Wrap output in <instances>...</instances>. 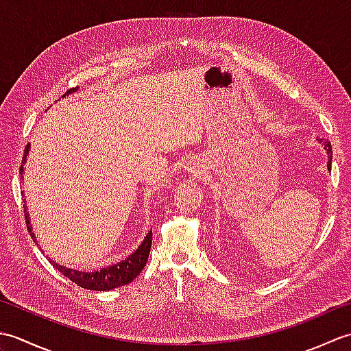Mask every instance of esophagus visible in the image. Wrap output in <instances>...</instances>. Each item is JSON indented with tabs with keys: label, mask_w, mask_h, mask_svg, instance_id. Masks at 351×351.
Returning a JSON list of instances; mask_svg holds the SVG:
<instances>
[{
	"label": "esophagus",
	"mask_w": 351,
	"mask_h": 351,
	"mask_svg": "<svg viewBox=\"0 0 351 351\" xmlns=\"http://www.w3.org/2000/svg\"><path fill=\"white\" fill-rule=\"evenodd\" d=\"M190 169H191V170H195V169H196V166H195V164H193V166H191Z\"/></svg>",
	"instance_id": "1"
}]
</instances>
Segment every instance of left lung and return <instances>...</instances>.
Returning <instances> with one entry per match:
<instances>
[{"label":"left lung","mask_w":351,"mask_h":351,"mask_svg":"<svg viewBox=\"0 0 351 351\" xmlns=\"http://www.w3.org/2000/svg\"><path fill=\"white\" fill-rule=\"evenodd\" d=\"M324 147H326V151H327V154H329V162H327V169H332V145H330V141H326L324 143Z\"/></svg>","instance_id":"1"}]
</instances>
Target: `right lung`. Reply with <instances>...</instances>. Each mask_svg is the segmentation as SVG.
Masks as SVG:
<instances>
[{
  "instance_id": "right-lung-1",
  "label": "right lung",
  "mask_w": 351,
  "mask_h": 351,
  "mask_svg": "<svg viewBox=\"0 0 351 351\" xmlns=\"http://www.w3.org/2000/svg\"><path fill=\"white\" fill-rule=\"evenodd\" d=\"M75 90H78V87L69 88V90L63 95V98L66 95H69ZM28 147L29 146L25 147L22 164H24L27 160ZM21 171H24L22 166H21ZM24 208H25V205H24ZM24 211H27V208ZM25 223H27V229H28L29 235H32V238L36 241V237L32 232V226H29L28 213H25ZM151 245H152V230L146 235L145 241L138 245V249L134 252L132 255H130L125 261H122V263H119L116 265H110L99 271H90V273L77 271V270H72V268H66L60 264H57V263H54V261H49V263L54 265L62 274H64L66 278L72 282H75L77 285L81 288L93 289V291H110L113 288L126 285V283H130L134 278H136V276L140 274V271L143 270L146 263H147L149 252H151Z\"/></svg>"
}]
</instances>
